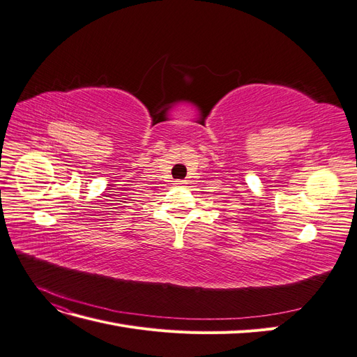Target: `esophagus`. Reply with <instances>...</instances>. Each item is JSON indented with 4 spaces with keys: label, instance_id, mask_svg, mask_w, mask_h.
I'll list each match as a JSON object with an SVG mask.
<instances>
[{
    "label": "esophagus",
    "instance_id": "obj_1",
    "mask_svg": "<svg viewBox=\"0 0 357 357\" xmlns=\"http://www.w3.org/2000/svg\"><path fill=\"white\" fill-rule=\"evenodd\" d=\"M174 185L176 186H185L186 185V180H176Z\"/></svg>",
    "mask_w": 357,
    "mask_h": 357
}]
</instances>
